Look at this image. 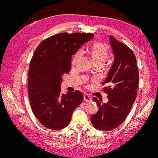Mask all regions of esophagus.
Returning <instances> with one entry per match:
<instances>
[{"label":"esophagus","instance_id":"obj_1","mask_svg":"<svg viewBox=\"0 0 158 158\" xmlns=\"http://www.w3.org/2000/svg\"><path fill=\"white\" fill-rule=\"evenodd\" d=\"M84 101H85L86 102H92V99L91 98L89 95L88 94L84 95Z\"/></svg>","mask_w":158,"mask_h":158}]
</instances>
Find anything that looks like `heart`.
I'll use <instances>...</instances> for the list:
<instances>
[{
    "instance_id": "b5f03b06",
    "label": "heart",
    "mask_w": 158,
    "mask_h": 158,
    "mask_svg": "<svg viewBox=\"0 0 158 158\" xmlns=\"http://www.w3.org/2000/svg\"><path fill=\"white\" fill-rule=\"evenodd\" d=\"M89 52L94 64H104L109 56V50L106 45L101 42H95L91 45ZM81 55L80 51L76 52L73 59V64H75L79 60Z\"/></svg>"
}]
</instances>
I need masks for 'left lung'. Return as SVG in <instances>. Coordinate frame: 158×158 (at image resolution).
Instances as JSON below:
<instances>
[{
  "label": "left lung",
  "instance_id": "1",
  "mask_svg": "<svg viewBox=\"0 0 158 158\" xmlns=\"http://www.w3.org/2000/svg\"><path fill=\"white\" fill-rule=\"evenodd\" d=\"M114 53L113 64L103 84L107 86L108 102L101 103L98 98V112L91 117L94 128L109 131L116 128L125 120L136 98L139 74L136 59L132 51L123 43L109 35Z\"/></svg>",
  "mask_w": 158,
  "mask_h": 158
}]
</instances>
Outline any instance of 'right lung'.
<instances>
[{"mask_svg":"<svg viewBox=\"0 0 158 158\" xmlns=\"http://www.w3.org/2000/svg\"><path fill=\"white\" fill-rule=\"evenodd\" d=\"M93 33H61L37 47L28 71V95L32 111L42 125L60 130L69 125L74 110L83 101L79 91L60 93L62 76L71 68V59Z\"/></svg>","mask_w":158,"mask_h":158,"instance_id":"obj_1","label":"right lung"}]
</instances>
